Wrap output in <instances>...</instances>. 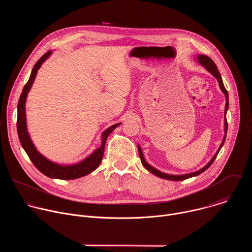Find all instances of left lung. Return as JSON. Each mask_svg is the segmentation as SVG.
I'll list each match as a JSON object with an SVG mask.
<instances>
[{
  "label": "left lung",
  "mask_w": 252,
  "mask_h": 252,
  "mask_svg": "<svg viewBox=\"0 0 252 252\" xmlns=\"http://www.w3.org/2000/svg\"><path fill=\"white\" fill-rule=\"evenodd\" d=\"M196 59H197V62L204 66V68L209 71V73L214 77L217 78L218 82H219V85H220V88L221 90V92L224 94L225 95V99H226V102H225V110H224V136H223V139L220 143V146L218 150V152L215 153V155L213 156V158L210 159V161H208V163L206 165H204L202 168L196 170V171H193V172H190V173H186V174H168V173H164L157 168H155L154 166H152L150 163L147 162L145 157H143V154H142V151L140 149L139 146H137V149H138V154H139V158H140V160H141V163L142 165L145 166L150 172H152L153 174L160 177V178H163V179H167V181H175V182H179V181H184V179H187V178H189V177H192V176H196L200 173H202L204 170H206L211 164L212 162L214 161V159L217 158L220 149L222 148V146L224 145V141H225V138H226V132H227V121H226V113H227V110H228V93L226 91V89L224 88V85H223V82H222V79H221V76H220V70L218 69V66L217 64L214 63V62L208 58L207 56L205 55H197L196 56Z\"/></svg>",
  "instance_id": "obj_1"
}]
</instances>
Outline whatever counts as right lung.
I'll list each match as a JSON object with an SVG mask.
<instances>
[{
    "label": "right lung",
    "mask_w": 252,
    "mask_h": 252,
    "mask_svg": "<svg viewBox=\"0 0 252 252\" xmlns=\"http://www.w3.org/2000/svg\"><path fill=\"white\" fill-rule=\"evenodd\" d=\"M53 54V51H49L46 53L43 57L40 58V60L34 63L32 70L31 73L30 79L28 83L25 85L23 89V93L21 94L19 102H18V121H17V130L21 145L27 155L29 156L32 162L34 164L43 174L47 175L51 178H58V179H76L80 178L82 176H85L92 171H94L97 166L99 165L104 152V146L107 136L110 135L111 132L115 130L116 127H118L122 123L116 124L110 127H107L102 133H101V145L98 149L94 150L89 157L84 158L83 160L74 163V164H60L57 162H54L50 159H48L46 157H44L42 154L39 153V151L35 149L32 140L31 139V136L28 131L27 127V119H26V100L28 94L34 82L35 76H37L38 70L42 66V64L48 60L51 55Z\"/></svg>",
    "instance_id": "obj_1"
}]
</instances>
